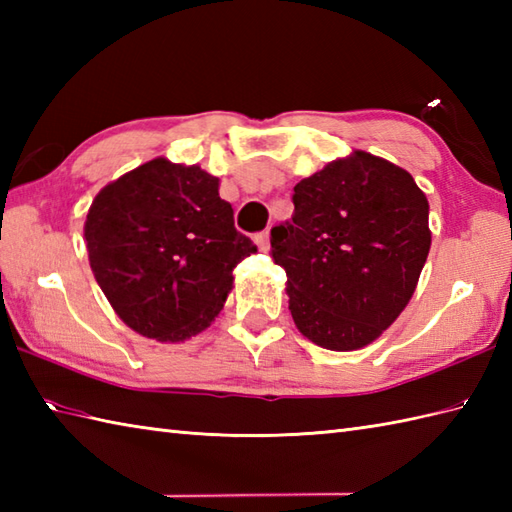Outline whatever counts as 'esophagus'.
<instances>
[{"label":"esophagus","mask_w":512,"mask_h":512,"mask_svg":"<svg viewBox=\"0 0 512 512\" xmlns=\"http://www.w3.org/2000/svg\"><path fill=\"white\" fill-rule=\"evenodd\" d=\"M255 242H257V246H259V250H264V253H268V250H270V233H268V231L257 233V235H255Z\"/></svg>","instance_id":"obj_1"}]
</instances>
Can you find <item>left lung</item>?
I'll return each mask as SVG.
<instances>
[{
    "label": "left lung",
    "mask_w": 512,
    "mask_h": 512,
    "mask_svg": "<svg viewBox=\"0 0 512 512\" xmlns=\"http://www.w3.org/2000/svg\"><path fill=\"white\" fill-rule=\"evenodd\" d=\"M295 215L270 231L297 330L332 352L374 343L418 286L429 202L411 173L356 149L297 182Z\"/></svg>",
    "instance_id": "obj_1"
}]
</instances>
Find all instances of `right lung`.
Returning a JSON list of instances; mask_svg holds the SVG:
<instances>
[{
  "label": "right lung",
  "mask_w": 512,
  "mask_h": 512,
  "mask_svg": "<svg viewBox=\"0 0 512 512\" xmlns=\"http://www.w3.org/2000/svg\"><path fill=\"white\" fill-rule=\"evenodd\" d=\"M90 268L134 332L180 343L215 321L233 268L257 246L235 228L220 180L154 158L96 193L83 226Z\"/></svg>",
  "instance_id": "1"
}]
</instances>
